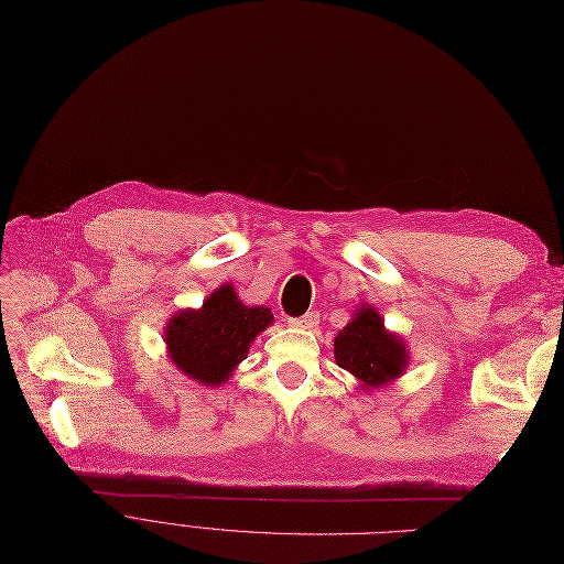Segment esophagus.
Masks as SVG:
<instances>
[{"instance_id":"34e87169","label":"esophagus","mask_w":564,"mask_h":564,"mask_svg":"<svg viewBox=\"0 0 564 564\" xmlns=\"http://www.w3.org/2000/svg\"><path fill=\"white\" fill-rule=\"evenodd\" d=\"M289 324L291 326H296V328H307V330H314L316 326H318V312H307V314H303V316H299V318H289Z\"/></svg>"}]
</instances>
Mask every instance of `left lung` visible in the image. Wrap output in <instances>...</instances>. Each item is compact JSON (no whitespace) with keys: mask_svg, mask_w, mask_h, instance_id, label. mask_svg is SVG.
I'll use <instances>...</instances> for the list:
<instances>
[{"mask_svg":"<svg viewBox=\"0 0 564 564\" xmlns=\"http://www.w3.org/2000/svg\"><path fill=\"white\" fill-rule=\"evenodd\" d=\"M335 360L358 377L365 388H379L404 371L409 351L404 341L383 328L377 310L360 307L358 316L335 337Z\"/></svg>","mask_w":564,"mask_h":564,"instance_id":"1","label":"left lung"}]
</instances>
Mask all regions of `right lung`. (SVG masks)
Masks as SVG:
<instances>
[{"mask_svg":"<svg viewBox=\"0 0 564 564\" xmlns=\"http://www.w3.org/2000/svg\"><path fill=\"white\" fill-rule=\"evenodd\" d=\"M268 307H248L231 284L213 291L202 310L178 312L165 330L172 362L204 386L225 383L248 358L250 341L271 326Z\"/></svg>","mask_w":564,"mask_h":564,"instance_id":"add662e5","label":"right lung"}]
</instances>
